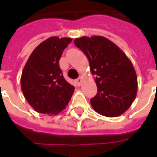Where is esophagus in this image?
Masks as SVG:
<instances>
[{
	"instance_id": "1",
	"label": "esophagus",
	"mask_w": 157,
	"mask_h": 157,
	"mask_svg": "<svg viewBox=\"0 0 157 157\" xmlns=\"http://www.w3.org/2000/svg\"><path fill=\"white\" fill-rule=\"evenodd\" d=\"M75 82H76V85L79 86L81 85V83H82V78H78V79H76Z\"/></svg>"
}]
</instances>
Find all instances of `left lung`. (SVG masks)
<instances>
[{
  "label": "left lung",
  "mask_w": 157,
  "mask_h": 157,
  "mask_svg": "<svg viewBox=\"0 0 157 157\" xmlns=\"http://www.w3.org/2000/svg\"><path fill=\"white\" fill-rule=\"evenodd\" d=\"M75 45L87 56L96 75L98 94L91 98L93 109L100 115L116 117L134 102L138 78L132 63L116 44L102 36L75 38Z\"/></svg>",
  "instance_id": "1"
}]
</instances>
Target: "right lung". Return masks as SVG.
I'll return each instance as SVG.
<instances>
[{"label":"right lung","mask_w":157,"mask_h":157,"mask_svg":"<svg viewBox=\"0 0 157 157\" xmlns=\"http://www.w3.org/2000/svg\"><path fill=\"white\" fill-rule=\"evenodd\" d=\"M71 41L70 37H49L27 59L22 72L21 90L36 112L56 115L69 103L75 87L63 78L59 60Z\"/></svg>","instance_id":"1"}]
</instances>
